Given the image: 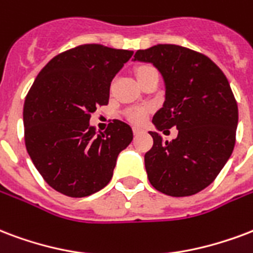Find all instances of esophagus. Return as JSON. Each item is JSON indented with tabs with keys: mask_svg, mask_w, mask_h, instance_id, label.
Returning a JSON list of instances; mask_svg holds the SVG:
<instances>
[{
	"mask_svg": "<svg viewBox=\"0 0 253 253\" xmlns=\"http://www.w3.org/2000/svg\"><path fill=\"white\" fill-rule=\"evenodd\" d=\"M133 133L136 134V136H137V134L145 133V129L140 128V126H133Z\"/></svg>",
	"mask_w": 253,
	"mask_h": 253,
	"instance_id": "34e87169",
	"label": "esophagus"
}]
</instances>
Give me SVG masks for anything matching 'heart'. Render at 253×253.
<instances>
[{
    "label": "heart",
    "mask_w": 253,
    "mask_h": 253,
    "mask_svg": "<svg viewBox=\"0 0 253 253\" xmlns=\"http://www.w3.org/2000/svg\"><path fill=\"white\" fill-rule=\"evenodd\" d=\"M151 70H155L151 66H141L140 69L137 70V77L140 76L145 75L148 72H151ZM126 116H128V119L132 121V123H136V124H140L142 123L145 117H147V109H144V108H133V109H129L126 112Z\"/></svg>",
    "instance_id": "heart-1"
}]
</instances>
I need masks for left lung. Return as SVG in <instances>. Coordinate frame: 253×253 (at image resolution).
<instances>
[{
  "instance_id": "1",
  "label": "left lung",
  "mask_w": 253,
  "mask_h": 253,
  "mask_svg": "<svg viewBox=\"0 0 253 253\" xmlns=\"http://www.w3.org/2000/svg\"><path fill=\"white\" fill-rule=\"evenodd\" d=\"M133 61L149 62L164 80L165 101L152 120L156 129L178 130L172 141L149 132L153 147L144 157L149 183L168 196H192L232 155L239 112L229 83L208 57L178 45L137 50Z\"/></svg>"
}]
</instances>
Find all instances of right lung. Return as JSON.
<instances>
[{"instance_id": "obj_1", "label": "right lung", "mask_w": 253, "mask_h": 253, "mask_svg": "<svg viewBox=\"0 0 253 253\" xmlns=\"http://www.w3.org/2000/svg\"><path fill=\"white\" fill-rule=\"evenodd\" d=\"M133 52L86 43L52 58L24 102L25 145L53 189L69 197L96 193L111 181L117 156L133 140L132 128L113 120L105 132L89 124L109 101L112 80Z\"/></svg>"}]
</instances>
